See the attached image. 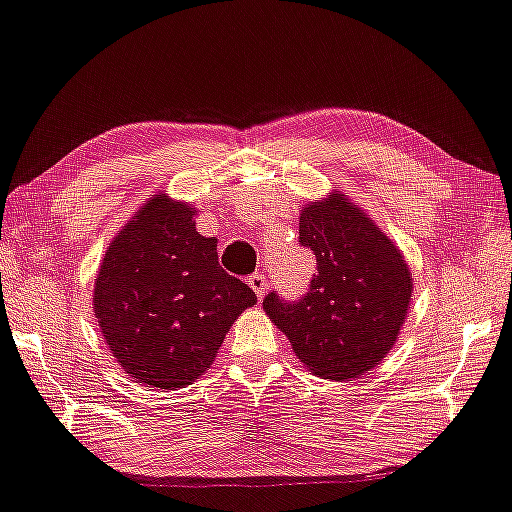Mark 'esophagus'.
Here are the masks:
<instances>
[{"mask_svg":"<svg viewBox=\"0 0 512 512\" xmlns=\"http://www.w3.org/2000/svg\"><path fill=\"white\" fill-rule=\"evenodd\" d=\"M249 287L254 289V294L258 296V298H263L265 296V289H267V276L265 274H260V272H256V274H252L249 276Z\"/></svg>","mask_w":512,"mask_h":512,"instance_id":"esophagus-1","label":"esophagus"}]
</instances>
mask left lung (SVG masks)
I'll list each match as a JSON object with an SVG mask.
<instances>
[{
	"label": "left lung",
	"mask_w": 512,
	"mask_h": 512,
	"mask_svg": "<svg viewBox=\"0 0 512 512\" xmlns=\"http://www.w3.org/2000/svg\"><path fill=\"white\" fill-rule=\"evenodd\" d=\"M298 245L314 254L316 274L296 301L269 292L265 312L314 374L354 379L397 341L412 294L410 269L392 240L341 194L301 211Z\"/></svg>",
	"instance_id": "8db88e82"
}]
</instances>
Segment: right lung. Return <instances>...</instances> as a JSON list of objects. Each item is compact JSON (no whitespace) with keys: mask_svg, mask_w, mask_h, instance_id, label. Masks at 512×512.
Returning a JSON list of instances; mask_svg holds the SVG:
<instances>
[{"mask_svg":"<svg viewBox=\"0 0 512 512\" xmlns=\"http://www.w3.org/2000/svg\"><path fill=\"white\" fill-rule=\"evenodd\" d=\"M196 211L160 194L136 211L95 278L93 310L129 376L153 388L189 385L216 359L254 289L218 263V240L196 231Z\"/></svg>","mask_w":512,"mask_h":512,"instance_id":"obj_1","label":"right lung"}]
</instances>
